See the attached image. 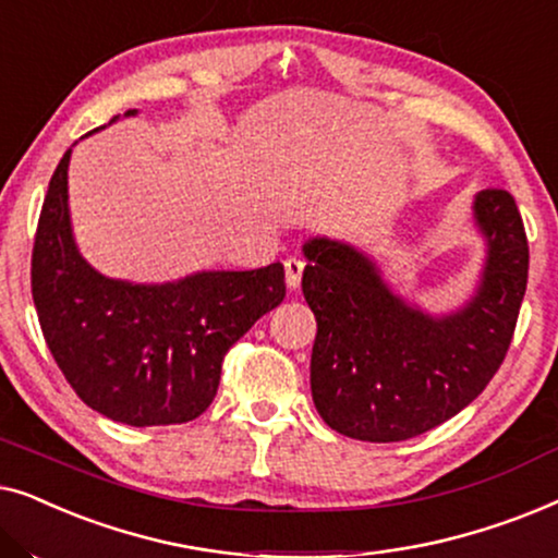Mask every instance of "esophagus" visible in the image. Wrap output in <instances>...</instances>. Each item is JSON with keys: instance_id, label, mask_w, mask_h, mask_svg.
<instances>
[{"instance_id": "obj_1", "label": "esophagus", "mask_w": 558, "mask_h": 558, "mask_svg": "<svg viewBox=\"0 0 558 558\" xmlns=\"http://www.w3.org/2000/svg\"><path fill=\"white\" fill-rule=\"evenodd\" d=\"M302 271H304V262L296 256H289L284 262V277H287V289L289 292H296L302 281Z\"/></svg>"}]
</instances>
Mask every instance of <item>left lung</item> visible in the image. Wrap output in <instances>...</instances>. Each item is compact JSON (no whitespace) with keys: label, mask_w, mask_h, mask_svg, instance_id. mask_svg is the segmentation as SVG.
Instances as JSON below:
<instances>
[{"label":"left lung","mask_w":558,"mask_h":558,"mask_svg":"<svg viewBox=\"0 0 558 558\" xmlns=\"http://www.w3.org/2000/svg\"><path fill=\"white\" fill-rule=\"evenodd\" d=\"M487 256L477 292L449 315L414 307L350 243H304L302 292L317 319L312 401L330 429L361 441H403L477 399L506 357L529 281V241L513 195L472 203Z\"/></svg>","instance_id":"1"}]
</instances>
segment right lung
Listing matches in <instances>:
<instances>
[{"instance_id":"obj_1","label":"right lung","mask_w":558,"mask_h":558,"mask_svg":"<svg viewBox=\"0 0 558 558\" xmlns=\"http://www.w3.org/2000/svg\"><path fill=\"white\" fill-rule=\"evenodd\" d=\"M68 165L71 149L50 178L33 246V300L45 342L98 414L129 426L193 422L216 399L233 342L284 300V266L197 271L167 284L104 277L75 246Z\"/></svg>"}]
</instances>
